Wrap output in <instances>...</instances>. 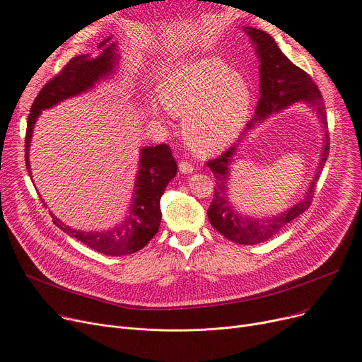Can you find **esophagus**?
I'll return each mask as SVG.
<instances>
[{"label": "esophagus", "mask_w": 362, "mask_h": 362, "mask_svg": "<svg viewBox=\"0 0 362 362\" xmlns=\"http://www.w3.org/2000/svg\"><path fill=\"white\" fill-rule=\"evenodd\" d=\"M179 170H180V173L189 175V173H192V171H194V165L191 163H187V161H180L179 163Z\"/></svg>", "instance_id": "1"}]
</instances>
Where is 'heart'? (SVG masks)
<instances>
[{
  "label": "heart",
  "mask_w": 362,
  "mask_h": 362,
  "mask_svg": "<svg viewBox=\"0 0 362 362\" xmlns=\"http://www.w3.org/2000/svg\"><path fill=\"white\" fill-rule=\"evenodd\" d=\"M158 93L170 114L185 119V139L201 156L216 154L238 138L252 101L245 76L214 57L177 67L165 76Z\"/></svg>",
  "instance_id": "heart-1"
}]
</instances>
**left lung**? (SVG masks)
<instances>
[{"label": "left lung", "instance_id": "left-lung-1", "mask_svg": "<svg viewBox=\"0 0 362 362\" xmlns=\"http://www.w3.org/2000/svg\"><path fill=\"white\" fill-rule=\"evenodd\" d=\"M243 32L250 36L255 48L259 62V100L254 112V117L246 124L245 134L253 129L264 119L281 109H286L295 102H303L316 111L322 123L323 130V146L319 167L316 175L310 182L306 195L292 207L273 216H256L252 218L238 212L233 206L230 198V182L228 175L231 164L234 162L235 152L240 148L243 136L238 144L232 145L223 156L216 160L208 161L211 168L216 186L214 198L208 208V218L211 226L224 238L239 245H255L269 240L280 230H283L289 223L299 217L311 205L313 195L315 191V183L329 157V130L326 107L322 97L313 82L311 76L302 69L295 66L286 55H284L273 37L264 30L255 28H243Z\"/></svg>", "mask_w": 362, "mask_h": 362}]
</instances>
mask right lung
<instances>
[{"label":"right lung","mask_w":362,"mask_h":362,"mask_svg":"<svg viewBox=\"0 0 362 362\" xmlns=\"http://www.w3.org/2000/svg\"><path fill=\"white\" fill-rule=\"evenodd\" d=\"M98 48L101 52L95 57L89 54L78 55L52 78L37 93L28 117V129L25 139V160L28 173L32 177L29 164V149L33 135V127L44 110L52 108L64 100L78 97L105 81L116 73L119 63L117 44L111 42V36L104 40ZM177 173L176 160L171 156L167 145L144 146L139 152L138 175L133 185L132 204L129 213L119 224L105 230H78L64 224L49 211L57 227L69 236L81 240L90 250L104 255L122 257L138 252L156 236L161 223L160 199L171 179Z\"/></svg>","instance_id":"right-lung-1"}]
</instances>
